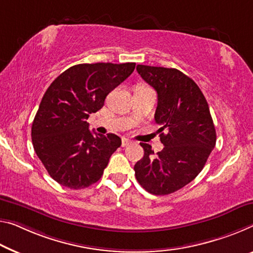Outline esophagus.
<instances>
[{
  "mask_svg": "<svg viewBox=\"0 0 253 253\" xmlns=\"http://www.w3.org/2000/svg\"><path fill=\"white\" fill-rule=\"evenodd\" d=\"M130 143H132V141L130 139H127V138H122V147H126V146H129Z\"/></svg>",
  "mask_w": 253,
  "mask_h": 253,
  "instance_id": "obj_1",
  "label": "esophagus"
}]
</instances>
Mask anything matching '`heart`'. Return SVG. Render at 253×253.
<instances>
[{
  "mask_svg": "<svg viewBox=\"0 0 253 253\" xmlns=\"http://www.w3.org/2000/svg\"><path fill=\"white\" fill-rule=\"evenodd\" d=\"M137 87H147V86H145V84H138Z\"/></svg>",
  "mask_w": 253,
  "mask_h": 253,
  "instance_id": "b5f03b06",
  "label": "heart"
}]
</instances>
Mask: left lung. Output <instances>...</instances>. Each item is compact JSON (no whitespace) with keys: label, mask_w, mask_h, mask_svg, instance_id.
Here are the masks:
<instances>
[{"label":"left lung","mask_w":253,"mask_h":253,"mask_svg":"<svg viewBox=\"0 0 253 253\" xmlns=\"http://www.w3.org/2000/svg\"><path fill=\"white\" fill-rule=\"evenodd\" d=\"M137 71L157 91L155 121L164 148L156 155L140 142L143 157L134 165L139 184L165 196L189 184L203 170L216 145V130L207 100L194 81L176 69L137 65Z\"/></svg>","instance_id":"1"}]
</instances>
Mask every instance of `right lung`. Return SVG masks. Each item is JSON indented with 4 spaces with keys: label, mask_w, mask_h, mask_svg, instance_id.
<instances>
[{
    "label": "right lung",
    "mask_w": 253,
    "mask_h": 253,
    "mask_svg": "<svg viewBox=\"0 0 253 253\" xmlns=\"http://www.w3.org/2000/svg\"><path fill=\"white\" fill-rule=\"evenodd\" d=\"M134 68L135 63L77 64L50 84L34 119L32 140L57 183L78 190L102 177L121 138L91 133L87 119L104 106L106 96Z\"/></svg>",
    "instance_id": "obj_1"
}]
</instances>
